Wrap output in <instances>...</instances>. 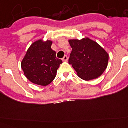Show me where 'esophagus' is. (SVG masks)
I'll return each instance as SVG.
<instances>
[{"label":"esophagus","instance_id":"34e87169","mask_svg":"<svg viewBox=\"0 0 128 128\" xmlns=\"http://www.w3.org/2000/svg\"><path fill=\"white\" fill-rule=\"evenodd\" d=\"M62 60H63V61H67V60H68V57H67V55H65V56L63 57V59H62Z\"/></svg>","mask_w":128,"mask_h":128}]
</instances>
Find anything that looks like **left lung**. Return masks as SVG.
<instances>
[{
  "label": "left lung",
  "mask_w": 128,
  "mask_h": 128,
  "mask_svg": "<svg viewBox=\"0 0 128 128\" xmlns=\"http://www.w3.org/2000/svg\"><path fill=\"white\" fill-rule=\"evenodd\" d=\"M68 41L72 48L69 63L78 76L86 81L101 76L108 64L109 55L104 48L88 37Z\"/></svg>",
  "instance_id": "left-lung-1"
}]
</instances>
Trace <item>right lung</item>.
Instances as JSON below:
<instances>
[{
	"mask_svg": "<svg viewBox=\"0 0 128 128\" xmlns=\"http://www.w3.org/2000/svg\"><path fill=\"white\" fill-rule=\"evenodd\" d=\"M52 40L42 39L32 42L21 61V68L30 82L46 86L53 82L61 59L56 57V52L52 50Z\"/></svg>",
	"mask_w": 128,
	"mask_h": 128,
	"instance_id": "right-lung-1",
	"label": "right lung"
}]
</instances>
